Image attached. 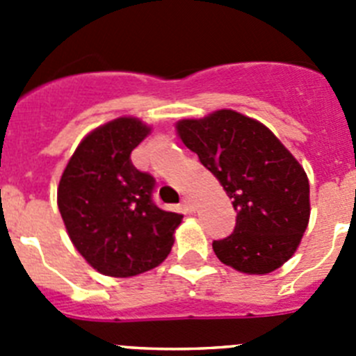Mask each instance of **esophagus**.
<instances>
[{
	"label": "esophagus",
	"mask_w": 356,
	"mask_h": 356,
	"mask_svg": "<svg viewBox=\"0 0 356 356\" xmlns=\"http://www.w3.org/2000/svg\"><path fill=\"white\" fill-rule=\"evenodd\" d=\"M181 207H184V209L187 210V212H194L193 200H191V197H188V196H185L184 200H181Z\"/></svg>",
	"instance_id": "esophagus-1"
}]
</instances>
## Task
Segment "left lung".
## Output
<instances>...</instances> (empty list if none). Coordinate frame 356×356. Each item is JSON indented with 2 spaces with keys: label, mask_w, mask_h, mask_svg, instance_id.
<instances>
[{
  "label": "left lung",
  "mask_w": 356,
  "mask_h": 356,
  "mask_svg": "<svg viewBox=\"0 0 356 356\" xmlns=\"http://www.w3.org/2000/svg\"><path fill=\"white\" fill-rule=\"evenodd\" d=\"M176 131L237 210L234 234L213 241L217 259L246 275H267L284 266L310 219L303 165L269 128L235 110L181 119Z\"/></svg>",
  "instance_id": "left-lung-1"
}]
</instances>
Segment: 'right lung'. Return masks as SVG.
I'll list each match as a JSON object with an SVG mask.
<instances>
[{"label": "right lung", "mask_w": 356, "mask_h": 356, "mask_svg": "<svg viewBox=\"0 0 356 356\" xmlns=\"http://www.w3.org/2000/svg\"><path fill=\"white\" fill-rule=\"evenodd\" d=\"M149 131L130 115L94 128L78 144L58 184L56 203L69 238L105 276L130 278L162 264L184 219L153 203V176L130 160Z\"/></svg>", "instance_id": "obj_1"}]
</instances>
